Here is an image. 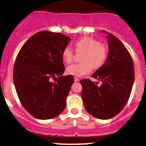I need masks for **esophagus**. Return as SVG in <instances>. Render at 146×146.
<instances>
[{
	"label": "esophagus",
	"instance_id": "1",
	"mask_svg": "<svg viewBox=\"0 0 146 146\" xmlns=\"http://www.w3.org/2000/svg\"><path fill=\"white\" fill-rule=\"evenodd\" d=\"M79 79H78V78L74 77V82H79Z\"/></svg>",
	"mask_w": 146,
	"mask_h": 146
}]
</instances>
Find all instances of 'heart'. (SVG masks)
Instances as JSON below:
<instances>
[{
	"label": "heart",
	"instance_id": "1",
	"mask_svg": "<svg viewBox=\"0 0 146 146\" xmlns=\"http://www.w3.org/2000/svg\"><path fill=\"white\" fill-rule=\"evenodd\" d=\"M78 53H83L81 58L82 63L74 64L67 67L68 74L75 76H82L91 71L92 68L99 69L105 64L108 58V50L106 46L100 44L98 40L89 36L83 37L76 40L74 44ZM63 60L67 64L72 62L74 52L70 47L62 50Z\"/></svg>",
	"mask_w": 146,
	"mask_h": 146
}]
</instances>
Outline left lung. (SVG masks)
<instances>
[{
    "label": "left lung",
    "instance_id": "8db88e82",
    "mask_svg": "<svg viewBox=\"0 0 146 146\" xmlns=\"http://www.w3.org/2000/svg\"><path fill=\"white\" fill-rule=\"evenodd\" d=\"M107 34L108 55L105 64L91 76L101 82L82 79V98L87 112L94 117L109 119L117 115L128 101L133 82L134 68L129 51L110 33Z\"/></svg>",
    "mask_w": 146,
    "mask_h": 146
}]
</instances>
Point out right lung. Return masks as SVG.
<instances>
[{"instance_id": "1", "label": "right lung", "mask_w": 146, "mask_h": 146, "mask_svg": "<svg viewBox=\"0 0 146 146\" xmlns=\"http://www.w3.org/2000/svg\"><path fill=\"white\" fill-rule=\"evenodd\" d=\"M70 40L61 33L40 31L18 53L13 70L15 87L22 105L35 118H54L65 108L74 77L62 76V52ZM57 76V82H51Z\"/></svg>"}]
</instances>
